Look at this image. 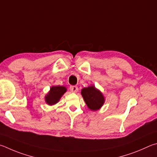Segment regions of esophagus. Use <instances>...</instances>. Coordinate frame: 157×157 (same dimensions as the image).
Returning <instances> with one entry per match:
<instances>
[{"label": "esophagus", "mask_w": 157, "mask_h": 157, "mask_svg": "<svg viewBox=\"0 0 157 157\" xmlns=\"http://www.w3.org/2000/svg\"><path fill=\"white\" fill-rule=\"evenodd\" d=\"M70 91L71 92H74V93H76L77 92H78V87L77 86H70Z\"/></svg>", "instance_id": "esophagus-1"}]
</instances>
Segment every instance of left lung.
Instances as JSON below:
<instances>
[{"label":"left lung","mask_w":157,"mask_h":157,"mask_svg":"<svg viewBox=\"0 0 157 157\" xmlns=\"http://www.w3.org/2000/svg\"><path fill=\"white\" fill-rule=\"evenodd\" d=\"M81 95L87 106L92 111H97L101 109L105 101L103 93L94 86H90L82 89Z\"/></svg>","instance_id":"obj_1"}]
</instances>
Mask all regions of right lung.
<instances>
[{"label":"right lung","mask_w":157,"mask_h":157,"mask_svg":"<svg viewBox=\"0 0 157 157\" xmlns=\"http://www.w3.org/2000/svg\"><path fill=\"white\" fill-rule=\"evenodd\" d=\"M67 92V88L62 86H52L45 95V101L49 105H54L60 101L62 96Z\"/></svg>","instance_id":"add662e5"}]
</instances>
